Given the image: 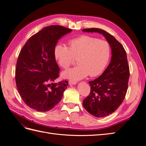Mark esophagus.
Here are the masks:
<instances>
[{
  "label": "esophagus",
  "instance_id": "obj_1",
  "mask_svg": "<svg viewBox=\"0 0 146 146\" xmlns=\"http://www.w3.org/2000/svg\"><path fill=\"white\" fill-rule=\"evenodd\" d=\"M76 83H77V82L74 81V80H70L68 82L69 85H75V84H76Z\"/></svg>",
  "mask_w": 146,
  "mask_h": 146
}]
</instances>
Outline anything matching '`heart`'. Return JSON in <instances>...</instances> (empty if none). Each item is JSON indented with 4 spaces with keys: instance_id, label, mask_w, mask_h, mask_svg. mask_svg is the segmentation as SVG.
Wrapping results in <instances>:
<instances>
[{
    "instance_id": "heart-1",
    "label": "heart",
    "mask_w": 146,
    "mask_h": 146,
    "mask_svg": "<svg viewBox=\"0 0 146 146\" xmlns=\"http://www.w3.org/2000/svg\"><path fill=\"white\" fill-rule=\"evenodd\" d=\"M54 54L59 66L65 69L78 58V66L62 73L63 77L78 80L88 74L95 77L103 72L110 61L111 50L107 41L84 35L70 40L68 47L58 44Z\"/></svg>"
}]
</instances>
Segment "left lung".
Here are the masks:
<instances>
[{"mask_svg": "<svg viewBox=\"0 0 146 146\" xmlns=\"http://www.w3.org/2000/svg\"><path fill=\"white\" fill-rule=\"evenodd\" d=\"M82 31L102 34L111 48V62L99 78L89 82L90 93L83 101L90 114L104 117L115 112L125 98L130 75L126 52L114 36L103 29L88 28Z\"/></svg>", "mask_w": 146, "mask_h": 146, "instance_id": "1", "label": "left lung"}]
</instances>
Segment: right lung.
Here are the masks:
<instances>
[{
    "label": "right lung",
    "mask_w": 146,
    "mask_h": 146,
    "mask_svg": "<svg viewBox=\"0 0 146 146\" xmlns=\"http://www.w3.org/2000/svg\"><path fill=\"white\" fill-rule=\"evenodd\" d=\"M72 30L59 25L42 28L30 37L21 48L15 67V82L23 102L31 108L46 112L61 101L67 80L53 83L59 67L54 50L58 40Z\"/></svg>",
    "instance_id": "add662e5"
}]
</instances>
